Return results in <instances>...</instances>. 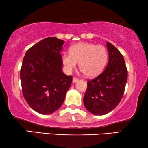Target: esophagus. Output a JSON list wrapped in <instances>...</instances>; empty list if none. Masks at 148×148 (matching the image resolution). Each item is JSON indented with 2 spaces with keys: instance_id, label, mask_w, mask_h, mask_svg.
Masks as SVG:
<instances>
[{
  "instance_id": "obj_1",
  "label": "esophagus",
  "mask_w": 148,
  "mask_h": 148,
  "mask_svg": "<svg viewBox=\"0 0 148 148\" xmlns=\"http://www.w3.org/2000/svg\"><path fill=\"white\" fill-rule=\"evenodd\" d=\"M78 81H79V79L76 77H74L73 79V84H75V83L77 82Z\"/></svg>"
}]
</instances>
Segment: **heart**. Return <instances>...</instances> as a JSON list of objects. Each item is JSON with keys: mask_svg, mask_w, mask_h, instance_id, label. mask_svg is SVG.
I'll use <instances>...</instances> for the list:
<instances>
[{"mask_svg": "<svg viewBox=\"0 0 148 148\" xmlns=\"http://www.w3.org/2000/svg\"><path fill=\"white\" fill-rule=\"evenodd\" d=\"M70 53L62 54L61 59L66 71L70 73L79 62V67L85 75L93 77L101 73L108 61V51L102 45L90 42L74 44Z\"/></svg>", "mask_w": 148, "mask_h": 148, "instance_id": "heart-1", "label": "heart"}]
</instances>
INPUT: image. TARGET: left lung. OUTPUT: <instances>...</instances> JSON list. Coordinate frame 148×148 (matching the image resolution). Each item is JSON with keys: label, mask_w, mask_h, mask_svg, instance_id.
Wrapping results in <instances>:
<instances>
[{"label": "left lung", "mask_w": 148, "mask_h": 148, "mask_svg": "<svg viewBox=\"0 0 148 148\" xmlns=\"http://www.w3.org/2000/svg\"><path fill=\"white\" fill-rule=\"evenodd\" d=\"M109 60L102 73L88 81L84 104L89 112L104 115L111 112L121 102L127 82L124 57L119 50L107 42Z\"/></svg>", "instance_id": "8db88e82"}]
</instances>
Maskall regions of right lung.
<instances>
[{"mask_svg":"<svg viewBox=\"0 0 148 148\" xmlns=\"http://www.w3.org/2000/svg\"><path fill=\"white\" fill-rule=\"evenodd\" d=\"M64 42L46 38L27 50L23 58L20 71L22 92L29 106L40 114L57 110L71 85L72 77L62 71Z\"/></svg>","mask_w":148,"mask_h":148,"instance_id":"obj_1","label":"right lung"}]
</instances>
